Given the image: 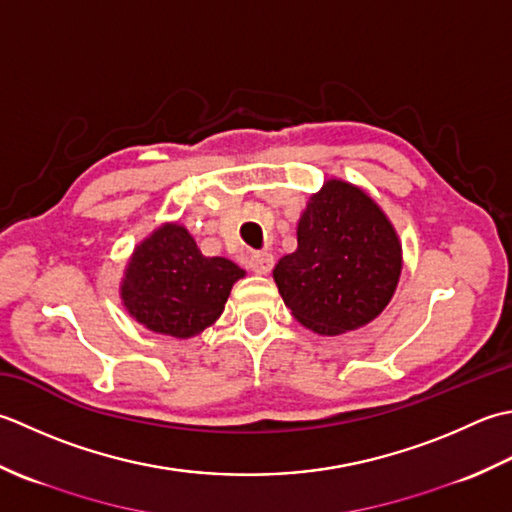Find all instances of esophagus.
<instances>
[{"label":"esophagus","mask_w":512,"mask_h":512,"mask_svg":"<svg viewBox=\"0 0 512 512\" xmlns=\"http://www.w3.org/2000/svg\"><path fill=\"white\" fill-rule=\"evenodd\" d=\"M249 267H252L254 274L265 276V274H269L271 267H274V256L267 254V252H258V254L249 258Z\"/></svg>","instance_id":"obj_1"}]
</instances>
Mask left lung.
<instances>
[{
  "label": "left lung",
  "mask_w": 512,
  "mask_h": 512,
  "mask_svg": "<svg viewBox=\"0 0 512 512\" xmlns=\"http://www.w3.org/2000/svg\"><path fill=\"white\" fill-rule=\"evenodd\" d=\"M298 247L278 260L274 283L302 327L340 336L378 318L402 274V243L362 187L342 179L309 196Z\"/></svg>",
  "instance_id": "1"
}]
</instances>
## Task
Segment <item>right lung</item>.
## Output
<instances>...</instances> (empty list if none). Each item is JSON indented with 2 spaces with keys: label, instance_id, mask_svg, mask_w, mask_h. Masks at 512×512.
<instances>
[{
  "label": "right lung",
  "instance_id": "add662e5",
  "mask_svg": "<svg viewBox=\"0 0 512 512\" xmlns=\"http://www.w3.org/2000/svg\"><path fill=\"white\" fill-rule=\"evenodd\" d=\"M245 269L223 256H203L181 223H163L134 247L119 296L128 314L154 333L194 338L221 318Z\"/></svg>",
  "mask_w": 512,
  "mask_h": 512
}]
</instances>
